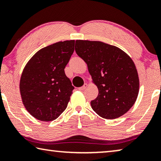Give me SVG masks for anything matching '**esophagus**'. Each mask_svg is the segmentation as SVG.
I'll return each instance as SVG.
<instances>
[{"label":"esophagus","mask_w":161,"mask_h":161,"mask_svg":"<svg viewBox=\"0 0 161 161\" xmlns=\"http://www.w3.org/2000/svg\"><path fill=\"white\" fill-rule=\"evenodd\" d=\"M87 86H88V84H84L82 86L80 87V88H79V89H80V90H84V89H85L86 87H87Z\"/></svg>","instance_id":"esophagus-1"}]
</instances>
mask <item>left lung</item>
I'll list each match as a JSON object with an SVG mask.
<instances>
[{"label": "left lung", "instance_id": "8db88e82", "mask_svg": "<svg viewBox=\"0 0 161 161\" xmlns=\"http://www.w3.org/2000/svg\"><path fill=\"white\" fill-rule=\"evenodd\" d=\"M75 51L86 62L99 89L91 102L93 110L107 119L124 115L134 104L139 80L134 63L115 46L99 41L76 40Z\"/></svg>", "mask_w": 161, "mask_h": 161}]
</instances>
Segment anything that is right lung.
Segmentation results:
<instances>
[{
	"instance_id": "right-lung-1",
	"label": "right lung",
	"mask_w": 161,
	"mask_h": 161,
	"mask_svg": "<svg viewBox=\"0 0 161 161\" xmlns=\"http://www.w3.org/2000/svg\"><path fill=\"white\" fill-rule=\"evenodd\" d=\"M75 40L58 42L35 54L20 82L23 104L35 119L55 120L66 109L75 87L64 73L75 50Z\"/></svg>"
}]
</instances>
